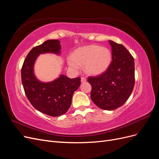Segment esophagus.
<instances>
[{"label":"esophagus","mask_w":159,"mask_h":159,"mask_svg":"<svg viewBox=\"0 0 159 159\" xmlns=\"http://www.w3.org/2000/svg\"><path fill=\"white\" fill-rule=\"evenodd\" d=\"M85 81H86L85 78H84V77H81V82H85Z\"/></svg>","instance_id":"obj_1"}]
</instances>
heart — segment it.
I'll list each match as a JSON object with an SVG mask.
<instances>
[{
	"mask_svg": "<svg viewBox=\"0 0 159 159\" xmlns=\"http://www.w3.org/2000/svg\"><path fill=\"white\" fill-rule=\"evenodd\" d=\"M111 61V52L107 48L89 45L75 50L68 59V63L74 70H78L80 66L84 65L86 73L98 75L106 71Z\"/></svg>",
	"mask_w": 159,
	"mask_h": 159,
	"instance_id": "heart-1",
	"label": "heart"
}]
</instances>
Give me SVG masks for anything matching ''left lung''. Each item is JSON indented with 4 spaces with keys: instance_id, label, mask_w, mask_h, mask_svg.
<instances>
[{
    "instance_id": "left-lung-1",
    "label": "left lung",
    "mask_w": 159,
    "mask_h": 159,
    "mask_svg": "<svg viewBox=\"0 0 159 159\" xmlns=\"http://www.w3.org/2000/svg\"><path fill=\"white\" fill-rule=\"evenodd\" d=\"M112 61L102 75L89 77L91 98L101 109L111 111L121 107L131 95L134 85V62L122 44L109 40Z\"/></svg>"
}]
</instances>
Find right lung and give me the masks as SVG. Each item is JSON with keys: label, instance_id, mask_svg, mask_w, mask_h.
Segmentation results:
<instances>
[{"label": "right lung", "instance_id": "1", "mask_svg": "<svg viewBox=\"0 0 159 159\" xmlns=\"http://www.w3.org/2000/svg\"><path fill=\"white\" fill-rule=\"evenodd\" d=\"M58 40H48L30 51L21 70L22 83L28 99L39 111L52 117H58L69 109L74 91L81 84L80 77L70 79L65 75L50 82L38 80L34 73V66L38 56L42 54H60Z\"/></svg>", "mask_w": 159, "mask_h": 159}]
</instances>
